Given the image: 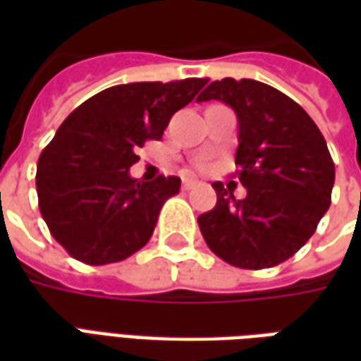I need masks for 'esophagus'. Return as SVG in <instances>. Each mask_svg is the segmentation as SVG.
I'll list each match as a JSON object with an SVG mask.
<instances>
[{
	"label": "esophagus",
	"instance_id": "esophagus-1",
	"mask_svg": "<svg viewBox=\"0 0 361 361\" xmlns=\"http://www.w3.org/2000/svg\"><path fill=\"white\" fill-rule=\"evenodd\" d=\"M195 183L197 181L195 180H191V178H183V181H181V188L185 189V191H188V189H193L195 188Z\"/></svg>",
	"mask_w": 361,
	"mask_h": 361
}]
</instances>
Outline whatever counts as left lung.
<instances>
[{
    "label": "left lung",
    "mask_w": 361,
    "mask_h": 361,
    "mask_svg": "<svg viewBox=\"0 0 361 361\" xmlns=\"http://www.w3.org/2000/svg\"><path fill=\"white\" fill-rule=\"evenodd\" d=\"M220 100L238 116L235 178L245 199L214 181V209L197 222L214 255L240 269L280 265L305 245L331 207L334 162L315 121L265 82L226 77L197 102Z\"/></svg>",
    "instance_id": "obj_1"
}]
</instances>
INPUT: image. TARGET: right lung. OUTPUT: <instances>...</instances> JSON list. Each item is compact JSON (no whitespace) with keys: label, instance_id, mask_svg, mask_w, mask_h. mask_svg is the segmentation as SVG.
Instances as JSON below:
<instances>
[{"label":"right lung","instance_id":"1","mask_svg":"<svg viewBox=\"0 0 361 361\" xmlns=\"http://www.w3.org/2000/svg\"><path fill=\"white\" fill-rule=\"evenodd\" d=\"M209 79L116 85L90 96L59 126L36 166L40 214L77 261L108 265L147 245L176 176L135 180L129 168L149 139L160 141L178 110Z\"/></svg>","mask_w":361,"mask_h":361}]
</instances>
